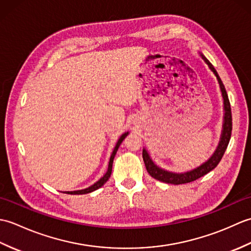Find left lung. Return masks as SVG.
<instances>
[{"instance_id": "obj_1", "label": "left lung", "mask_w": 251, "mask_h": 251, "mask_svg": "<svg viewBox=\"0 0 251 251\" xmlns=\"http://www.w3.org/2000/svg\"><path fill=\"white\" fill-rule=\"evenodd\" d=\"M201 56L204 61L207 63L208 67H209L210 70L214 72L216 75L218 83H219L220 90L222 94V98H223V109H225V115H223V125H222V132H221V137H220V141L219 145H218L215 153L212 154L209 159H207L205 163H202L201 166L196 167L194 169L190 170V172L186 173H172V172H167L161 167H158L157 165L154 164V162L151 159L150 155H149L148 151L146 149L142 150V157H143V162H145L146 168L148 170V173L150 174L151 177L154 179H156L158 181H162V182L165 183H170V184H182V183H189L194 181L196 179H199L202 176H205L209 172H211L212 169L217 167V165L220 163L221 158L225 154L228 142H230L231 139V134H232V112H231V104H230V100H228L227 94L225 85H223L221 78L219 76V74L217 73L216 69L214 66L206 59V57L201 54Z\"/></svg>"}]
</instances>
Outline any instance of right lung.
<instances>
[{
	"mask_svg": "<svg viewBox=\"0 0 251 251\" xmlns=\"http://www.w3.org/2000/svg\"><path fill=\"white\" fill-rule=\"evenodd\" d=\"M127 135H128V132H124V134H123V135L120 137V139H119V141H117L113 152H112V154H111L108 170H106V173L103 175L102 178H100V180H98L97 182L94 183L93 185H90L89 188H87V189L78 190V191H70V192H66V193H67V194H73V195H74V194H87V193H90V192H93V191H95V190H97V189L101 188V186H102V185L106 182V181L109 180V178H110L111 173H112V165H113L114 156H115V154H116L117 150H119V147L121 146V143L123 142V140L125 139V137H126Z\"/></svg>",
	"mask_w": 251,
	"mask_h": 251,
	"instance_id": "obj_1",
	"label": "right lung"
}]
</instances>
